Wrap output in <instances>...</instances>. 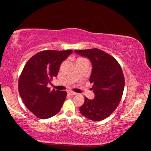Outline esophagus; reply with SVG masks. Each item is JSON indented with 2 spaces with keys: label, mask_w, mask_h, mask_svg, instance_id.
<instances>
[{
  "label": "esophagus",
  "mask_w": 151,
  "mask_h": 151,
  "mask_svg": "<svg viewBox=\"0 0 151 151\" xmlns=\"http://www.w3.org/2000/svg\"><path fill=\"white\" fill-rule=\"evenodd\" d=\"M68 94L69 95V96H74V95H76V92H73V91H68Z\"/></svg>",
  "instance_id": "esophagus-1"
}]
</instances>
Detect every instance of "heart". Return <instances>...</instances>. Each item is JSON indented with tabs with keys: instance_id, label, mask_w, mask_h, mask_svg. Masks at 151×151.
<instances>
[{
	"instance_id": "heart-1",
	"label": "heart",
	"mask_w": 151,
	"mask_h": 151,
	"mask_svg": "<svg viewBox=\"0 0 151 151\" xmlns=\"http://www.w3.org/2000/svg\"><path fill=\"white\" fill-rule=\"evenodd\" d=\"M82 60H86V59H85V58H81V57H80V58H77V60H76V61Z\"/></svg>"
}]
</instances>
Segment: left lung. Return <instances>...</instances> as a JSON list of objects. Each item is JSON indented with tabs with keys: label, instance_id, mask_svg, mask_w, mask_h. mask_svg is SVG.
Wrapping results in <instances>:
<instances>
[{
	"label": "left lung",
	"instance_id": "obj_1",
	"mask_svg": "<svg viewBox=\"0 0 151 151\" xmlns=\"http://www.w3.org/2000/svg\"><path fill=\"white\" fill-rule=\"evenodd\" d=\"M75 52L91 62L93 68L89 81L93 84L96 96L92 100L85 97L80 111L92 121L104 120L111 115L122 98L125 87L122 69L114 57L101 50H77Z\"/></svg>",
	"mask_w": 151,
	"mask_h": 151
}]
</instances>
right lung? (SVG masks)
<instances>
[{"instance_id":"right-lung-1","label":"right lung","mask_w":151,"mask_h":151,"mask_svg":"<svg viewBox=\"0 0 151 151\" xmlns=\"http://www.w3.org/2000/svg\"><path fill=\"white\" fill-rule=\"evenodd\" d=\"M72 52L71 50L39 52L24 67L18 79V91L26 107L38 118L52 117L62 108L66 91L50 90L47 85L56 77L61 63Z\"/></svg>"}]
</instances>
